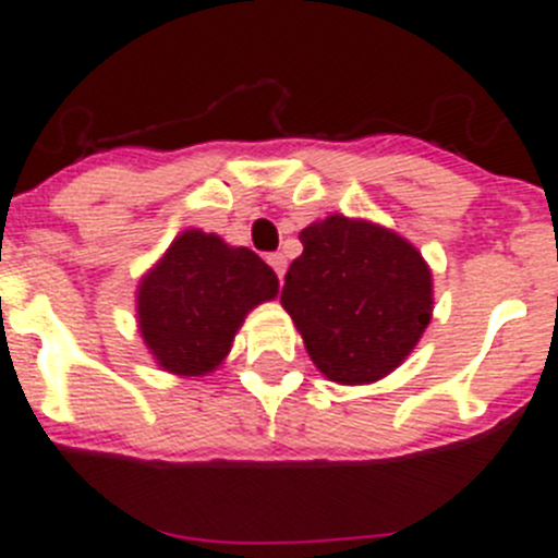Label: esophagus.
Listing matches in <instances>:
<instances>
[{
    "mask_svg": "<svg viewBox=\"0 0 558 558\" xmlns=\"http://www.w3.org/2000/svg\"><path fill=\"white\" fill-rule=\"evenodd\" d=\"M268 265H270V268L276 270V276H279V279H282V276H284V268H288V259H284V254L276 252V254H268Z\"/></svg>",
    "mask_w": 558,
    "mask_h": 558,
    "instance_id": "esophagus-1",
    "label": "esophagus"
}]
</instances>
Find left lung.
<instances>
[{"mask_svg": "<svg viewBox=\"0 0 558 558\" xmlns=\"http://www.w3.org/2000/svg\"><path fill=\"white\" fill-rule=\"evenodd\" d=\"M282 306L306 354L340 385H367L401 365L432 320V270L396 232L329 216L299 234Z\"/></svg>", "mask_w": 558, "mask_h": 558, "instance_id": "8db88e82", "label": "left lung"}]
</instances>
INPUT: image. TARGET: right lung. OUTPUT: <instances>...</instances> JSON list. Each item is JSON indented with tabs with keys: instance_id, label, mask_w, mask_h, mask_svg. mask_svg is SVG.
Here are the masks:
<instances>
[{
	"instance_id": "obj_1",
	"label": "right lung",
	"mask_w": 558,
	"mask_h": 558,
	"mask_svg": "<svg viewBox=\"0 0 558 558\" xmlns=\"http://www.w3.org/2000/svg\"><path fill=\"white\" fill-rule=\"evenodd\" d=\"M279 293L274 270L218 234L187 229L137 290V324L157 365L209 373L229 354L245 313Z\"/></svg>"
}]
</instances>
